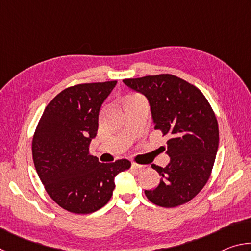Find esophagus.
Wrapping results in <instances>:
<instances>
[{
	"label": "esophagus",
	"instance_id": "esophagus-1",
	"mask_svg": "<svg viewBox=\"0 0 251 251\" xmlns=\"http://www.w3.org/2000/svg\"><path fill=\"white\" fill-rule=\"evenodd\" d=\"M143 167H144L143 165H139V164H136V163H131V168H134V169H141Z\"/></svg>",
	"mask_w": 251,
	"mask_h": 251
}]
</instances>
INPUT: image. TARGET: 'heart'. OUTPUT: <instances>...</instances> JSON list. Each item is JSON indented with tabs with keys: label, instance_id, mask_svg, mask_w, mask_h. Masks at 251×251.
I'll return each mask as SVG.
<instances>
[{
	"label": "heart",
	"instance_id": "heart-1",
	"mask_svg": "<svg viewBox=\"0 0 251 251\" xmlns=\"http://www.w3.org/2000/svg\"><path fill=\"white\" fill-rule=\"evenodd\" d=\"M138 97H141L139 95H131V96H127L126 99L124 100V101L125 100H133V99H138Z\"/></svg>",
	"mask_w": 251,
	"mask_h": 251
}]
</instances>
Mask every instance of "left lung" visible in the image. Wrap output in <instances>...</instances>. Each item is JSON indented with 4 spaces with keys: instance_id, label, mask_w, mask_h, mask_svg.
Masks as SVG:
<instances>
[{
    "instance_id": "8db88e82",
    "label": "left lung",
    "mask_w": 251,
    "mask_h": 251,
    "mask_svg": "<svg viewBox=\"0 0 251 251\" xmlns=\"http://www.w3.org/2000/svg\"><path fill=\"white\" fill-rule=\"evenodd\" d=\"M146 96L155 129L167 136L166 167L151 165L159 173V185L145 190L146 197L160 207L188 202L206 185L218 151L217 118L202 93L193 84L171 74L123 80Z\"/></svg>"
}]
</instances>
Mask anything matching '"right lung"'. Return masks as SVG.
<instances>
[{
    "label": "right lung",
    "mask_w": 251,
    "mask_h": 251,
    "mask_svg": "<svg viewBox=\"0 0 251 251\" xmlns=\"http://www.w3.org/2000/svg\"><path fill=\"white\" fill-rule=\"evenodd\" d=\"M117 80L67 87L46 106L32 142L34 166L50 197L63 209L91 214L112 197L117 174L130 167L118 159L100 163L90 154L101 104Z\"/></svg>",
    "instance_id": "obj_1"
}]
</instances>
